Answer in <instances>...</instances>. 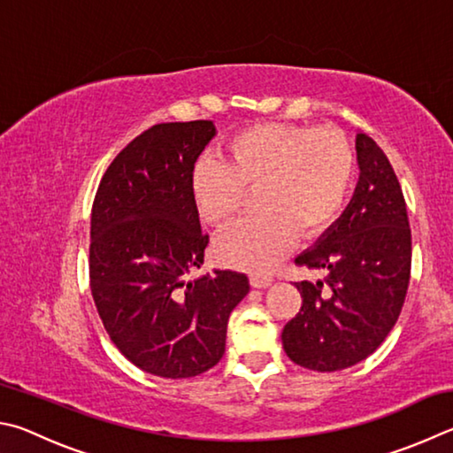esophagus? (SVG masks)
<instances>
[{
	"mask_svg": "<svg viewBox=\"0 0 453 453\" xmlns=\"http://www.w3.org/2000/svg\"><path fill=\"white\" fill-rule=\"evenodd\" d=\"M250 284L255 288H266L273 284V276L268 273H252L250 274Z\"/></svg>",
	"mask_w": 453,
	"mask_h": 453,
	"instance_id": "1",
	"label": "esophagus"
}]
</instances>
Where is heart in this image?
<instances>
[{
	"mask_svg": "<svg viewBox=\"0 0 453 453\" xmlns=\"http://www.w3.org/2000/svg\"><path fill=\"white\" fill-rule=\"evenodd\" d=\"M226 163L198 158L190 190L217 231L236 225L257 190V219L222 236L217 255L239 268H266L295 244L320 234L338 217L356 174V150L340 129L258 123L234 133Z\"/></svg>",
	"mask_w": 453,
	"mask_h": 453,
	"instance_id": "1",
	"label": "heart"
}]
</instances>
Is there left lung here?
I'll list each match as a JSON object with an SVG mask.
<instances>
[{"instance_id":"8db88e82","label":"left lung","mask_w":453,"mask_h":453,"mask_svg":"<svg viewBox=\"0 0 453 453\" xmlns=\"http://www.w3.org/2000/svg\"><path fill=\"white\" fill-rule=\"evenodd\" d=\"M360 180L350 204L314 249L295 263L324 271L295 282L303 306L282 330L288 358L306 370L336 372L376 350L406 300L411 231L398 177L366 133L356 137Z\"/></svg>"}]
</instances>
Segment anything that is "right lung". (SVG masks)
Segmentation results:
<instances>
[{
    "label": "right lung",
    "mask_w": 453,
    "mask_h": 453,
    "mask_svg": "<svg viewBox=\"0 0 453 453\" xmlns=\"http://www.w3.org/2000/svg\"><path fill=\"white\" fill-rule=\"evenodd\" d=\"M211 121L161 123L133 139L103 174L91 211L89 280L99 319L119 352L161 378H193L225 354L247 274L193 273L204 263L190 190Z\"/></svg>",
    "instance_id": "1"
}]
</instances>
